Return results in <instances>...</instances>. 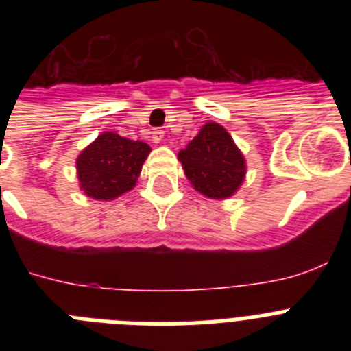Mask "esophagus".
I'll return each mask as SVG.
<instances>
[{"mask_svg": "<svg viewBox=\"0 0 351 351\" xmlns=\"http://www.w3.org/2000/svg\"><path fill=\"white\" fill-rule=\"evenodd\" d=\"M163 138H165V132H163V130H154L153 132L154 144H161V142H163Z\"/></svg>", "mask_w": 351, "mask_h": 351, "instance_id": "obj_1", "label": "esophagus"}]
</instances>
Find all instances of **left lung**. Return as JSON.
<instances>
[{"label": "left lung", "instance_id": "8db88e82", "mask_svg": "<svg viewBox=\"0 0 351 351\" xmlns=\"http://www.w3.org/2000/svg\"><path fill=\"white\" fill-rule=\"evenodd\" d=\"M188 181L198 193L225 200L237 193L246 179V158L218 123H206L193 141L179 151Z\"/></svg>", "mask_w": 351, "mask_h": 351}]
</instances>
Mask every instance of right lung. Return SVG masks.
I'll use <instances>...</instances> for the list:
<instances>
[{
    "label": "right lung",
    "instance_id": "obj_1",
    "mask_svg": "<svg viewBox=\"0 0 351 351\" xmlns=\"http://www.w3.org/2000/svg\"><path fill=\"white\" fill-rule=\"evenodd\" d=\"M149 153L145 142L104 132L77 156L80 190L95 200H116L135 188Z\"/></svg>",
    "mask_w": 351,
    "mask_h": 351
}]
</instances>
